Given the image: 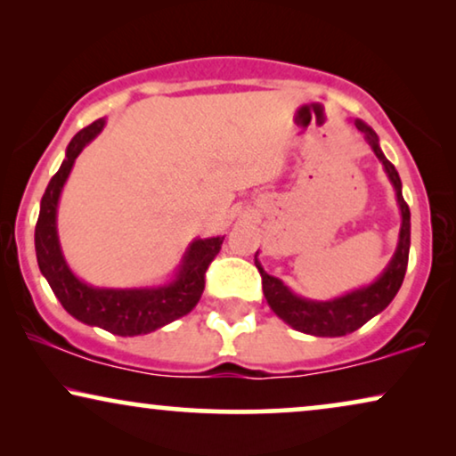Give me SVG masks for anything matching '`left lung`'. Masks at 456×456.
<instances>
[{"label":"left lung","mask_w":456,"mask_h":456,"mask_svg":"<svg viewBox=\"0 0 456 456\" xmlns=\"http://www.w3.org/2000/svg\"><path fill=\"white\" fill-rule=\"evenodd\" d=\"M361 133L365 134L367 142H370L376 158L382 161L386 174H388L392 186L396 191V201L401 208V234H398V247L396 253L388 267L382 272L376 282L363 289H357L353 292H346L345 297L332 298V301H309L292 292L282 280L273 278L267 273L257 259L255 265L261 273V284H264V295L267 298L273 314L280 320H284L289 326H292L298 332L311 334V336H345L351 334L354 330H359L363 323L371 320L373 315H378L379 311H384L392 303V298L396 297L398 289H401L404 272H407L409 264V247H411V211L409 205L404 203L403 191H401V178H398L396 167L386 159L378 142V134L367 126L365 122L354 120ZM257 257V255H255Z\"/></svg>","instance_id":"left-lung-1"}]
</instances>
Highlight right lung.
I'll list each match as a JSON object with an SVG mask.
<instances>
[{
	"instance_id": "right-lung-1",
	"label": "right lung",
	"mask_w": 456,
	"mask_h": 456,
	"mask_svg": "<svg viewBox=\"0 0 456 456\" xmlns=\"http://www.w3.org/2000/svg\"><path fill=\"white\" fill-rule=\"evenodd\" d=\"M105 120H95L74 134L66 149V159L49 180L41 199L39 220L35 226L37 264L47 278L53 295L68 314L78 322L108 330L118 336L149 334L192 311L205 289V272L217 253L224 236L192 240L178 265L176 278L170 284L153 289H95L74 276L68 267L58 239V201L68 174L78 153L102 133Z\"/></svg>"
}]
</instances>
